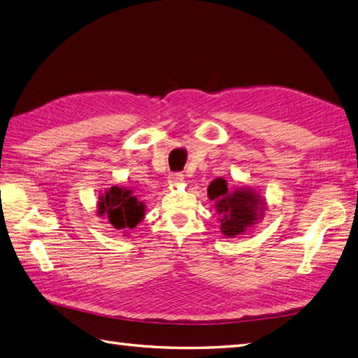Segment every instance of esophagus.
<instances>
[{"label": "esophagus", "mask_w": 358, "mask_h": 358, "mask_svg": "<svg viewBox=\"0 0 358 358\" xmlns=\"http://www.w3.org/2000/svg\"><path fill=\"white\" fill-rule=\"evenodd\" d=\"M183 177H185V175L181 173V172H173V173L169 175V183L171 185H178L180 181L183 180Z\"/></svg>", "instance_id": "obj_1"}]
</instances>
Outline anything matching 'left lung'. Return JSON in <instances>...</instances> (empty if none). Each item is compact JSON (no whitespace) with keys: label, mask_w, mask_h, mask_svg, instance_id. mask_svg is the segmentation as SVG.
Returning <instances> with one entry per match:
<instances>
[{"label":"left lung","mask_w":358,"mask_h":358,"mask_svg":"<svg viewBox=\"0 0 358 358\" xmlns=\"http://www.w3.org/2000/svg\"><path fill=\"white\" fill-rule=\"evenodd\" d=\"M208 195L210 200H215L217 212L222 215V232L227 237L243 234L262 215L263 203L260 195L248 189L229 192L223 178L212 181L208 187Z\"/></svg>","instance_id":"left-lung-1"}]
</instances>
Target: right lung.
<instances>
[{
	"label": "right lung",
	"instance_id": "1",
	"mask_svg": "<svg viewBox=\"0 0 358 358\" xmlns=\"http://www.w3.org/2000/svg\"><path fill=\"white\" fill-rule=\"evenodd\" d=\"M100 214H106L115 229H134L144 215V204L136 200L132 191L112 186L100 201Z\"/></svg>",
	"mask_w": 358,
	"mask_h": 358
}]
</instances>
